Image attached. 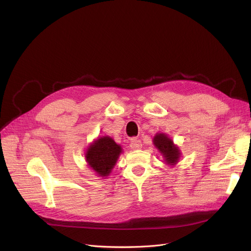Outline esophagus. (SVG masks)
<instances>
[{"mask_svg": "<svg viewBox=\"0 0 251 251\" xmlns=\"http://www.w3.org/2000/svg\"><path fill=\"white\" fill-rule=\"evenodd\" d=\"M130 147L132 149H140L142 147V143H141V141L139 139L133 138L131 140V142H130Z\"/></svg>", "mask_w": 251, "mask_h": 251, "instance_id": "1", "label": "esophagus"}]
</instances>
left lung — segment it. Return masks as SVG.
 Segmentation results:
<instances>
[{"instance_id":"8db88e82","label":"left lung","mask_w":251,"mask_h":251,"mask_svg":"<svg viewBox=\"0 0 251 251\" xmlns=\"http://www.w3.org/2000/svg\"><path fill=\"white\" fill-rule=\"evenodd\" d=\"M153 144L159 150L166 163L170 165L176 164L180 157L179 148L174 144V141L168 135L157 133L153 138Z\"/></svg>"}]
</instances>
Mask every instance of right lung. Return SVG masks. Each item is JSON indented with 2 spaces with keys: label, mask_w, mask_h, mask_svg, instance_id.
Returning a JSON list of instances; mask_svg holds the SVG:
<instances>
[{
  "label": "right lung",
  "mask_w": 251,
  "mask_h": 251,
  "mask_svg": "<svg viewBox=\"0 0 251 251\" xmlns=\"http://www.w3.org/2000/svg\"><path fill=\"white\" fill-rule=\"evenodd\" d=\"M122 148L111 137L102 136L95 140L86 152V160L99 176H108L115 166Z\"/></svg>",
  "instance_id": "1"
}]
</instances>
